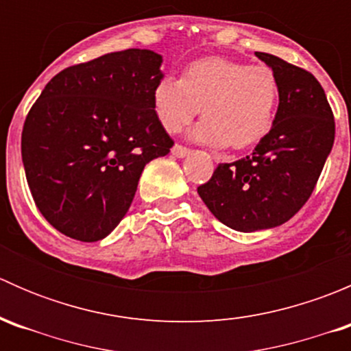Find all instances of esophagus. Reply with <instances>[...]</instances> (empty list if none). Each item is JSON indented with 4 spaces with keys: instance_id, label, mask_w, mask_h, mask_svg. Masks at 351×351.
Instances as JSON below:
<instances>
[{
    "instance_id": "esophagus-1",
    "label": "esophagus",
    "mask_w": 351,
    "mask_h": 351,
    "mask_svg": "<svg viewBox=\"0 0 351 351\" xmlns=\"http://www.w3.org/2000/svg\"><path fill=\"white\" fill-rule=\"evenodd\" d=\"M171 153L175 154L176 158H185V156L190 153V149H189V147L182 146V144H175V146H173V149H171Z\"/></svg>"
}]
</instances>
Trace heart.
Listing matches in <instances>:
<instances>
[{
    "mask_svg": "<svg viewBox=\"0 0 351 351\" xmlns=\"http://www.w3.org/2000/svg\"><path fill=\"white\" fill-rule=\"evenodd\" d=\"M278 105V81L267 66L205 58L165 76L153 90V107L166 132L176 134L200 112L193 137L214 147L253 146L271 129Z\"/></svg>",
    "mask_w": 351,
    "mask_h": 351,
    "instance_id": "b5f03b06",
    "label": "heart"
}]
</instances>
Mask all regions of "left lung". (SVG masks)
I'll return each mask as SVG.
<instances>
[{
	"label": "left lung",
	"instance_id": "obj_1",
	"mask_svg": "<svg viewBox=\"0 0 351 351\" xmlns=\"http://www.w3.org/2000/svg\"><path fill=\"white\" fill-rule=\"evenodd\" d=\"M278 81L277 115L253 154L221 162L197 189L208 210L241 232L277 228L316 189L335 143V117L319 81L277 56L256 52Z\"/></svg>",
	"mask_w": 351,
	"mask_h": 351
}]
</instances>
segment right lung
Instances as JSON below:
<instances>
[{"mask_svg":"<svg viewBox=\"0 0 351 351\" xmlns=\"http://www.w3.org/2000/svg\"><path fill=\"white\" fill-rule=\"evenodd\" d=\"M161 62L147 49L110 52L62 69L32 105L22 130L25 175L40 214L67 238L108 236L144 166L175 144L153 107Z\"/></svg>","mask_w":351,"mask_h":351,"instance_id":"obj_1","label":"right lung"}]
</instances>
